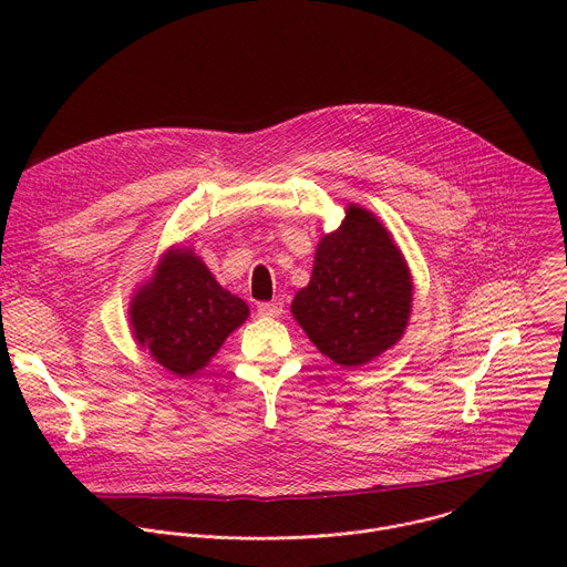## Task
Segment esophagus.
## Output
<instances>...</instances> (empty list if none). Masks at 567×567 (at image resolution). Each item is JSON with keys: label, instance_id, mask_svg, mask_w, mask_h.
Here are the masks:
<instances>
[{"label": "esophagus", "instance_id": "34e87169", "mask_svg": "<svg viewBox=\"0 0 567 567\" xmlns=\"http://www.w3.org/2000/svg\"><path fill=\"white\" fill-rule=\"evenodd\" d=\"M258 313L267 316V318H278L282 313V302L280 300H271V302H260L258 305Z\"/></svg>", "mask_w": 567, "mask_h": 567}]
</instances>
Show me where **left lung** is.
<instances>
[{"mask_svg":"<svg viewBox=\"0 0 567 567\" xmlns=\"http://www.w3.org/2000/svg\"><path fill=\"white\" fill-rule=\"evenodd\" d=\"M413 311V276L390 230L359 204L320 237L309 285L291 313L334 363L359 368L401 341Z\"/></svg>","mask_w":567,"mask_h":567,"instance_id":"obj_1","label":"left lung"}]
</instances>
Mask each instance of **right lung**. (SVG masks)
Listing matches in <instances>:
<instances>
[{
	"label": "right lung",
	"instance_id": "1",
	"mask_svg": "<svg viewBox=\"0 0 567 567\" xmlns=\"http://www.w3.org/2000/svg\"><path fill=\"white\" fill-rule=\"evenodd\" d=\"M136 346L177 377H193L249 318V305L224 289L188 247L161 254L130 300Z\"/></svg>",
	"mask_w": 567,
	"mask_h": 567
}]
</instances>
